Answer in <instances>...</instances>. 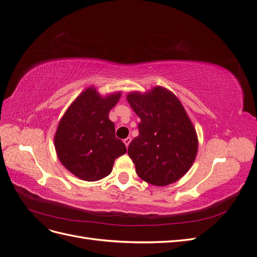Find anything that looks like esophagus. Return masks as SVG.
Wrapping results in <instances>:
<instances>
[{
    "instance_id": "esophagus-1",
    "label": "esophagus",
    "mask_w": 257,
    "mask_h": 257,
    "mask_svg": "<svg viewBox=\"0 0 257 257\" xmlns=\"http://www.w3.org/2000/svg\"><path fill=\"white\" fill-rule=\"evenodd\" d=\"M131 141H132V138H131V137H126V138L124 139V141H123V143H124V145L126 146V148H127V147H128V145L131 144Z\"/></svg>"
}]
</instances>
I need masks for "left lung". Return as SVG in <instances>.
<instances>
[{
	"label": "left lung",
	"instance_id": "obj_1",
	"mask_svg": "<svg viewBox=\"0 0 257 257\" xmlns=\"http://www.w3.org/2000/svg\"><path fill=\"white\" fill-rule=\"evenodd\" d=\"M126 99L141 118L128 155L144 181L165 186L182 178L198 150L195 127L179 98L164 87L131 92Z\"/></svg>",
	"mask_w": 257,
	"mask_h": 257
}]
</instances>
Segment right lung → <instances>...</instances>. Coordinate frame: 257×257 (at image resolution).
I'll return each mask as SVG.
<instances>
[{"label": "right lung", "instance_id": "obj_1", "mask_svg": "<svg viewBox=\"0 0 257 257\" xmlns=\"http://www.w3.org/2000/svg\"><path fill=\"white\" fill-rule=\"evenodd\" d=\"M121 92L102 96L89 87L76 97L62 116L54 134V148L69 173L84 181H97L111 173L114 160L126 152L115 138L109 111Z\"/></svg>", "mask_w": 257, "mask_h": 257}]
</instances>
